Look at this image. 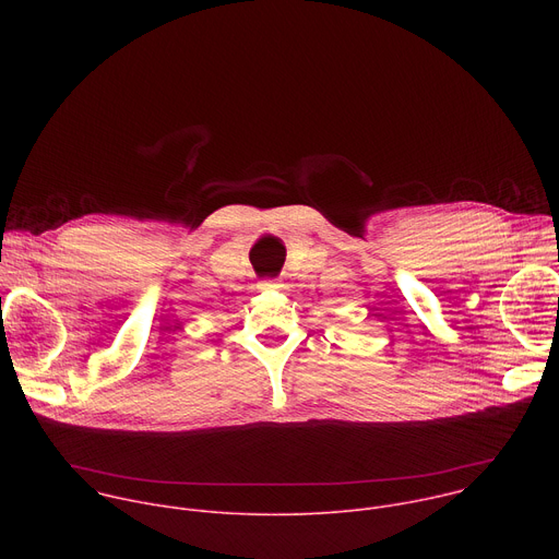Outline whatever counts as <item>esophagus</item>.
<instances>
[{"label":"esophagus","mask_w":559,"mask_h":559,"mask_svg":"<svg viewBox=\"0 0 559 559\" xmlns=\"http://www.w3.org/2000/svg\"><path fill=\"white\" fill-rule=\"evenodd\" d=\"M278 287H281V283H278L276 278H267V281L261 283V289H265V292H274V289H278Z\"/></svg>","instance_id":"1"}]
</instances>
